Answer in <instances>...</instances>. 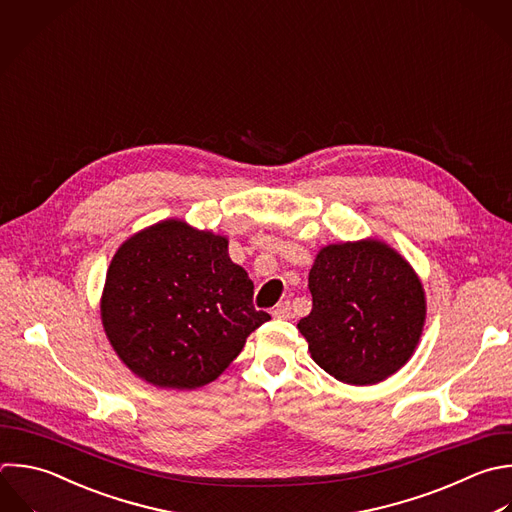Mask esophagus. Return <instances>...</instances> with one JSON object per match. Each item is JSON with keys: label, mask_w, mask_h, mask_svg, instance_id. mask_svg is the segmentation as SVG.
I'll list each match as a JSON object with an SVG mask.
<instances>
[{"label": "esophagus", "mask_w": 512, "mask_h": 512, "mask_svg": "<svg viewBox=\"0 0 512 512\" xmlns=\"http://www.w3.org/2000/svg\"><path fill=\"white\" fill-rule=\"evenodd\" d=\"M272 316H274V318H280V320H288V318H292V306H290V302H288V300H284V302L276 304V306H274V310H272Z\"/></svg>", "instance_id": "1"}]
</instances>
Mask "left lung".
<instances>
[{
    "mask_svg": "<svg viewBox=\"0 0 512 512\" xmlns=\"http://www.w3.org/2000/svg\"><path fill=\"white\" fill-rule=\"evenodd\" d=\"M312 312L298 322L314 362L348 384H374L412 356L424 290L408 262L378 240L330 244L308 274Z\"/></svg>",
    "mask_w": 512,
    "mask_h": 512,
    "instance_id": "obj_1",
    "label": "left lung"
}]
</instances>
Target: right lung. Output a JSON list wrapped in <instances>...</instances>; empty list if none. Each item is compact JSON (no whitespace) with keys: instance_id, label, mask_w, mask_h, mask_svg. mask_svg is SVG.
<instances>
[{"instance_id":"right-lung-1","label":"right lung","mask_w":512,"mask_h":512,"mask_svg":"<svg viewBox=\"0 0 512 512\" xmlns=\"http://www.w3.org/2000/svg\"><path fill=\"white\" fill-rule=\"evenodd\" d=\"M228 240L180 220L132 236L116 252L102 296L104 330L124 364L160 388L218 378L250 332L270 320Z\"/></svg>"}]
</instances>
